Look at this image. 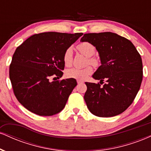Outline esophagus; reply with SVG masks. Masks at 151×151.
I'll list each match as a JSON object with an SVG mask.
<instances>
[{
  "mask_svg": "<svg viewBox=\"0 0 151 151\" xmlns=\"http://www.w3.org/2000/svg\"><path fill=\"white\" fill-rule=\"evenodd\" d=\"M83 83H84V81H79V80H77V84H83Z\"/></svg>",
  "mask_w": 151,
  "mask_h": 151,
  "instance_id": "esophagus-1",
  "label": "esophagus"
}]
</instances>
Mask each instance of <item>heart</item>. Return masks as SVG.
<instances>
[{"label":"heart","mask_w":151,"mask_h":151,"mask_svg":"<svg viewBox=\"0 0 151 151\" xmlns=\"http://www.w3.org/2000/svg\"><path fill=\"white\" fill-rule=\"evenodd\" d=\"M78 52L84 55L87 58V64H90L93 67H99L100 65V60L97 57L93 56L96 52V47L92 43L89 42H81L76 47ZM73 60V52L71 47L66 49L63 54V62L66 67H70L72 65ZM93 70L91 67L88 66L83 69L71 68L66 71L65 74L68 78L75 79L77 80L83 81L86 79L92 73Z\"/></svg>","instance_id":"heart-1"}]
</instances>
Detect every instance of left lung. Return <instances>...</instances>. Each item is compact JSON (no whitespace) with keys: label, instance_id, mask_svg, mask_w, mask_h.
<instances>
[{"label":"left lung","instance_id":"8db88e82","mask_svg":"<svg viewBox=\"0 0 151 151\" xmlns=\"http://www.w3.org/2000/svg\"><path fill=\"white\" fill-rule=\"evenodd\" d=\"M89 42L99 53L101 65L93 74L99 83L85 82L84 99L91 114L111 117L126 111L133 103L143 79L140 54L126 38L111 32L86 33L81 42Z\"/></svg>","mask_w":151,"mask_h":151}]
</instances>
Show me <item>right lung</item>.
Masks as SVG:
<instances>
[{
  "instance_id": "obj_1",
  "label": "right lung",
  "mask_w": 151,
  "mask_h": 151,
  "mask_svg": "<svg viewBox=\"0 0 151 151\" xmlns=\"http://www.w3.org/2000/svg\"><path fill=\"white\" fill-rule=\"evenodd\" d=\"M83 33L41 32L27 38L13 55L9 77L15 97L28 111L50 116L65 108L74 79H60L65 69L63 54Z\"/></svg>"
}]
</instances>
